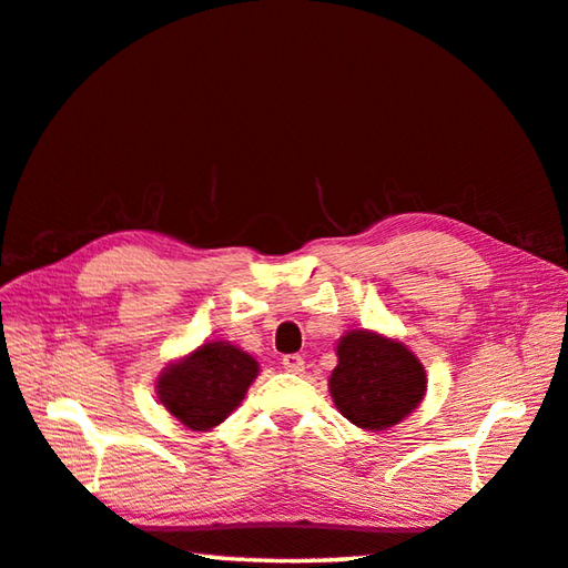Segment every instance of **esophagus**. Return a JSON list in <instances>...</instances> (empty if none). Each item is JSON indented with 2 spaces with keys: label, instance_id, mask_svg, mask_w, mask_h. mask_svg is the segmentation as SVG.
I'll return each mask as SVG.
<instances>
[{
  "label": "esophagus",
  "instance_id": "obj_1",
  "mask_svg": "<svg viewBox=\"0 0 568 568\" xmlns=\"http://www.w3.org/2000/svg\"><path fill=\"white\" fill-rule=\"evenodd\" d=\"M282 365L286 373H304V357L298 353H288L282 357Z\"/></svg>",
  "mask_w": 568,
  "mask_h": 568
}]
</instances>
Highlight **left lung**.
Here are the masks:
<instances>
[{
    "label": "left lung",
    "instance_id": "left-lung-1",
    "mask_svg": "<svg viewBox=\"0 0 568 568\" xmlns=\"http://www.w3.org/2000/svg\"><path fill=\"white\" fill-rule=\"evenodd\" d=\"M331 397L345 419L367 432L399 424L424 399L426 373L407 345L369 331H351L338 343Z\"/></svg>",
    "mask_w": 568,
    "mask_h": 568
}]
</instances>
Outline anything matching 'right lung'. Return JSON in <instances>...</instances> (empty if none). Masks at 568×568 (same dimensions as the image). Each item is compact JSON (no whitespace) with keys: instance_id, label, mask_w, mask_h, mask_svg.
<instances>
[{"instance_id":"add662e5","label":"right lung","mask_w":568,"mask_h":568,"mask_svg":"<svg viewBox=\"0 0 568 568\" xmlns=\"http://www.w3.org/2000/svg\"><path fill=\"white\" fill-rule=\"evenodd\" d=\"M260 367L254 357L235 345L203 343L186 361L171 365L159 377V399L193 432L213 429L227 419L245 397Z\"/></svg>"}]
</instances>
